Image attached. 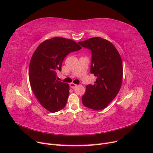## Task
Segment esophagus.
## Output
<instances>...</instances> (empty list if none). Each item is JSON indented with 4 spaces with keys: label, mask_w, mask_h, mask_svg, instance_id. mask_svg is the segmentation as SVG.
Here are the masks:
<instances>
[{
    "label": "esophagus",
    "mask_w": 153,
    "mask_h": 153,
    "mask_svg": "<svg viewBox=\"0 0 153 153\" xmlns=\"http://www.w3.org/2000/svg\"><path fill=\"white\" fill-rule=\"evenodd\" d=\"M69 86H70L71 89H75V87H77V85L75 84H74V83H71V84H69Z\"/></svg>",
    "instance_id": "34e87169"
}]
</instances>
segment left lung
<instances>
[{"label": "left lung", "mask_w": 153, "mask_h": 153, "mask_svg": "<svg viewBox=\"0 0 153 153\" xmlns=\"http://www.w3.org/2000/svg\"><path fill=\"white\" fill-rule=\"evenodd\" d=\"M91 50V73L96 76L94 84L86 87L82 103L86 107L100 110L105 108L117 96L123 82V62L110 41L100 37L78 42Z\"/></svg>", "instance_id": "1"}]
</instances>
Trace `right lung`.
<instances>
[{
	"label": "right lung",
	"mask_w": 153,
	"mask_h": 153,
	"mask_svg": "<svg viewBox=\"0 0 153 153\" xmlns=\"http://www.w3.org/2000/svg\"><path fill=\"white\" fill-rule=\"evenodd\" d=\"M82 47L72 39L55 37L41 43L31 57L29 78L31 89L45 108L56 112L66 106L69 85L58 81L63 60Z\"/></svg>",
	"instance_id": "right-lung-1"
}]
</instances>
